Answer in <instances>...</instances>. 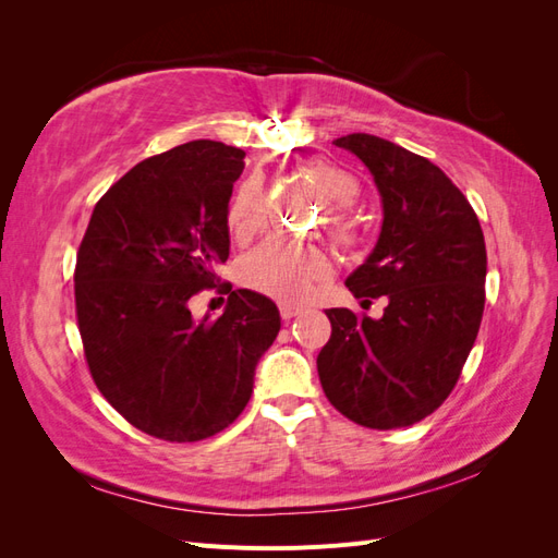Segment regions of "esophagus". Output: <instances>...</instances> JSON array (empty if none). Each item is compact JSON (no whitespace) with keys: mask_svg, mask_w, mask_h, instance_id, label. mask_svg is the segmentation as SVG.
<instances>
[{"mask_svg":"<svg viewBox=\"0 0 558 558\" xmlns=\"http://www.w3.org/2000/svg\"><path fill=\"white\" fill-rule=\"evenodd\" d=\"M302 312V307H295V305H279V314H281V318L283 320H291V318H295V316H300Z\"/></svg>","mask_w":558,"mask_h":558,"instance_id":"1","label":"esophagus"}]
</instances>
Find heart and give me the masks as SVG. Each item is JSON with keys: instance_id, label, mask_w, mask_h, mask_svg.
I'll use <instances>...</instances> for the list:
<instances>
[{"instance_id": "heart-1", "label": "heart", "mask_w": 558, "mask_h": 558, "mask_svg": "<svg viewBox=\"0 0 558 558\" xmlns=\"http://www.w3.org/2000/svg\"><path fill=\"white\" fill-rule=\"evenodd\" d=\"M310 174L335 205L347 207L361 193L356 177L332 162H314L310 167ZM265 218L267 202L260 183L246 181L230 202V232L238 240H248L265 226ZM353 230H356V226H353L351 216L344 209L335 207L328 226L330 238L337 244L347 246L353 240ZM244 275L256 291L281 302H298L312 291L316 281L328 275V258L316 246L286 240H267L256 251L248 253L244 263Z\"/></svg>"}]
</instances>
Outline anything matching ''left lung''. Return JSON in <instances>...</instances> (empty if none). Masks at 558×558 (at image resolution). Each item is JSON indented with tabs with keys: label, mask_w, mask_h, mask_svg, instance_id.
I'll return each mask as SVG.
<instances>
[{
	"label": "left lung",
	"mask_w": 558,
	"mask_h": 558,
	"mask_svg": "<svg viewBox=\"0 0 558 558\" xmlns=\"http://www.w3.org/2000/svg\"><path fill=\"white\" fill-rule=\"evenodd\" d=\"M373 172L384 205L375 251L347 279L365 298L386 295L379 320L326 310L330 340L316 367L332 408L377 430L412 426L453 391L484 314L486 246L475 209L428 158L353 132L335 140Z\"/></svg>",
	"instance_id": "8db88e82"
}]
</instances>
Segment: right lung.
Instances as JSON below:
<instances>
[{
	"instance_id": "1",
	"label": "right lung",
	"mask_w": 558,
	"mask_h": 558,
	"mask_svg": "<svg viewBox=\"0 0 558 558\" xmlns=\"http://www.w3.org/2000/svg\"><path fill=\"white\" fill-rule=\"evenodd\" d=\"M244 150L197 140L134 165L99 197L76 267V324L90 377L128 424L165 442H197L238 418L253 369L275 342L272 300L214 272L230 253L228 202ZM202 290L230 292L195 322Z\"/></svg>"
}]
</instances>
